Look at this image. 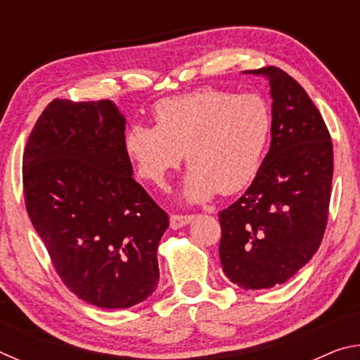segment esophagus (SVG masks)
<instances>
[{
    "label": "esophagus",
    "mask_w": 360,
    "mask_h": 360,
    "mask_svg": "<svg viewBox=\"0 0 360 360\" xmlns=\"http://www.w3.org/2000/svg\"><path fill=\"white\" fill-rule=\"evenodd\" d=\"M193 219V216H184V214H172L169 216V227L173 230H178L186 227V225L191 222Z\"/></svg>",
    "instance_id": "obj_1"
}]
</instances>
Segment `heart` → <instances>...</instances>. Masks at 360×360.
Instances as JSON below:
<instances>
[{
  "mask_svg": "<svg viewBox=\"0 0 360 360\" xmlns=\"http://www.w3.org/2000/svg\"><path fill=\"white\" fill-rule=\"evenodd\" d=\"M155 125L133 124L127 154L141 178L163 186L186 154L182 197L197 203L231 195L257 174L271 133V109L257 94L216 89L172 96L154 108Z\"/></svg>",
  "mask_w": 360,
  "mask_h": 360,
  "instance_id": "1",
  "label": "heart"
}]
</instances>
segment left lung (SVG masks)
<instances>
[{"instance_id":"obj_1","label":"left lung","mask_w":360,"mask_h":360,"mask_svg":"<svg viewBox=\"0 0 360 360\" xmlns=\"http://www.w3.org/2000/svg\"><path fill=\"white\" fill-rule=\"evenodd\" d=\"M265 76L271 95V143L252 184L219 212V257L231 283L270 289L292 278L324 236L333 176V150L321 112L288 72Z\"/></svg>"}]
</instances>
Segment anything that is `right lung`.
<instances>
[{
    "instance_id": "right-lung-1",
    "label": "right lung",
    "mask_w": 360,
    "mask_h": 360,
    "mask_svg": "<svg viewBox=\"0 0 360 360\" xmlns=\"http://www.w3.org/2000/svg\"><path fill=\"white\" fill-rule=\"evenodd\" d=\"M34 230L66 288L90 304L130 308L157 289L168 214L133 179L125 117L111 100H53L23 152Z\"/></svg>"
}]
</instances>
